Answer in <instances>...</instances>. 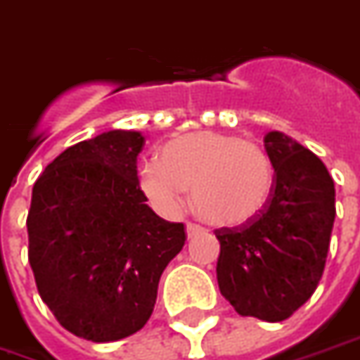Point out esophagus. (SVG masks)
<instances>
[{
	"label": "esophagus",
	"instance_id": "obj_1",
	"mask_svg": "<svg viewBox=\"0 0 360 360\" xmlns=\"http://www.w3.org/2000/svg\"><path fill=\"white\" fill-rule=\"evenodd\" d=\"M206 233V229L200 227V225H196V223H187V236L188 238H194V236H198V234Z\"/></svg>",
	"mask_w": 360,
	"mask_h": 360
}]
</instances>
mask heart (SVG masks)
Returning <instances> with one entry per match:
<instances>
[{
	"instance_id": "1",
	"label": "heart",
	"mask_w": 360,
	"mask_h": 360,
	"mask_svg": "<svg viewBox=\"0 0 360 360\" xmlns=\"http://www.w3.org/2000/svg\"><path fill=\"white\" fill-rule=\"evenodd\" d=\"M275 183L262 145L238 135L196 131L164 145L141 169V188L154 207L175 214L193 187L194 212L215 227H240L267 204Z\"/></svg>"
}]
</instances>
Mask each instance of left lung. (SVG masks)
<instances>
[{"label":"left lung","instance_id":"left-lung-1","mask_svg":"<svg viewBox=\"0 0 360 360\" xmlns=\"http://www.w3.org/2000/svg\"><path fill=\"white\" fill-rule=\"evenodd\" d=\"M275 167L267 204L240 227L217 229V282L242 316L281 322L319 286L336 217V188L322 160L281 131L265 135Z\"/></svg>","mask_w":360,"mask_h":360}]
</instances>
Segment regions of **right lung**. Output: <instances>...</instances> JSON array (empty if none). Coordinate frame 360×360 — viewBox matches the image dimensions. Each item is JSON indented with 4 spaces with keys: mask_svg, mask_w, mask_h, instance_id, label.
<instances>
[{
    "mask_svg": "<svg viewBox=\"0 0 360 360\" xmlns=\"http://www.w3.org/2000/svg\"><path fill=\"white\" fill-rule=\"evenodd\" d=\"M145 137L112 129L58 154L32 188L28 262L60 326L89 342L135 334L160 276L187 240L183 223L146 206L137 156Z\"/></svg>",
    "mask_w": 360,
    "mask_h": 360,
    "instance_id": "1",
    "label": "right lung"
}]
</instances>
